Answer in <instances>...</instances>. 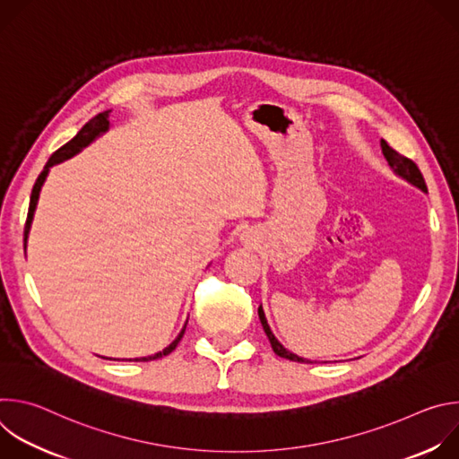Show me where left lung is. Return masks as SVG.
Returning <instances> with one entry per match:
<instances>
[{"label": "left lung", "mask_w": 459, "mask_h": 459, "mask_svg": "<svg viewBox=\"0 0 459 459\" xmlns=\"http://www.w3.org/2000/svg\"><path fill=\"white\" fill-rule=\"evenodd\" d=\"M381 151H383V156H385L386 163L392 167V170L398 172L402 178H405V179H407V181H411L412 185L420 186L421 190H427L425 178H423L421 170L418 169V165H416L411 158H407V156L400 154L398 151L392 149L385 140H381ZM257 314H259L261 325H264V331H265V334H267V338H269V342H271V345H273V351H274L278 356H281V358H285V359H290V361L310 363L308 359H303V358H299V356H296V354L289 352L287 349H283V345L274 338V334H273V333H271V329H269V323H267V319H265L264 308L259 307V308H257Z\"/></svg>", "instance_id": "left-lung-1"}]
</instances>
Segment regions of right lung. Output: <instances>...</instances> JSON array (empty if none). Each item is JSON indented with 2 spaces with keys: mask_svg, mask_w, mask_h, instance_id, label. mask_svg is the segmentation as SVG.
Returning a JSON list of instances; mask_svg holds the SVG:
<instances>
[{
  "mask_svg": "<svg viewBox=\"0 0 459 459\" xmlns=\"http://www.w3.org/2000/svg\"><path fill=\"white\" fill-rule=\"evenodd\" d=\"M108 128V110L107 112H101V114H98L96 117H92L89 123H85L83 125V128L80 130V133L69 142V143H65L61 149H57L50 158H48V161H47V165L43 167V170H41V174L38 176V179H36V183H34V186H32V194H30V205H29V214H27V221H25V230H23V236H25V243H27V236H29V230H30V223H32V216H34V209H36V204H38V198H39V190H41V185H43V181H45V178H47V174H48V169L52 167V165H56V163H61L63 160H69V158H73L74 154H78L83 147H87L96 136H100L101 133H105V130ZM186 326V325H185ZM185 326H183V331L179 333V336L165 349V351H161V352H158V354H154V356H147V358H136L134 361H151V359H158V358H163V356H167V354H170L176 347H178V343H179V340L183 338V334H185Z\"/></svg>",
  "mask_w": 459,
  "mask_h": 459,
  "instance_id": "1",
  "label": "right lung"
}]
</instances>
